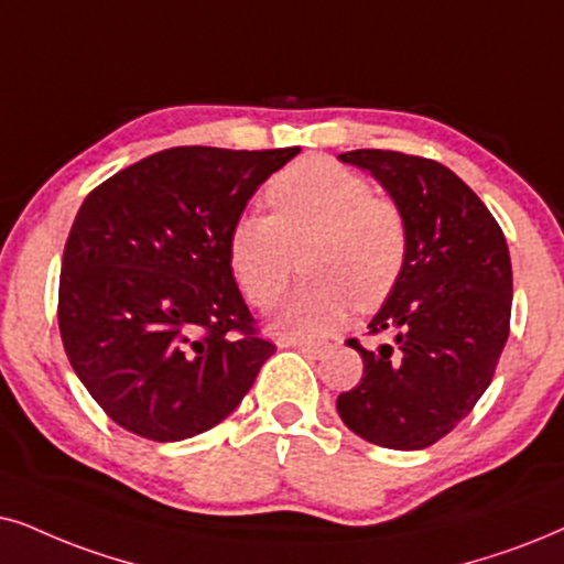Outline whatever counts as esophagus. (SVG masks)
<instances>
[{
	"instance_id": "esophagus-1",
	"label": "esophagus",
	"mask_w": 564,
	"mask_h": 564,
	"mask_svg": "<svg viewBox=\"0 0 564 564\" xmlns=\"http://www.w3.org/2000/svg\"><path fill=\"white\" fill-rule=\"evenodd\" d=\"M289 346L299 348V351L312 356V359H323V356L330 351V346H327V344H306V340H291Z\"/></svg>"
}]
</instances>
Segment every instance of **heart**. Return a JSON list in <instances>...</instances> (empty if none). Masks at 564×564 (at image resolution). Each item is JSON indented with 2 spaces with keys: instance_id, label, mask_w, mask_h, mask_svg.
<instances>
[{
  "instance_id": "obj_1",
  "label": "heart",
  "mask_w": 564,
  "mask_h": 564,
  "mask_svg": "<svg viewBox=\"0 0 564 564\" xmlns=\"http://www.w3.org/2000/svg\"><path fill=\"white\" fill-rule=\"evenodd\" d=\"M270 213L247 210L226 234V262L241 294L273 310L302 252L299 286L275 319L289 338H319L344 323L351 304L375 310L393 294L409 260V224L390 197L356 171L304 159L278 171L265 187Z\"/></svg>"
}]
</instances>
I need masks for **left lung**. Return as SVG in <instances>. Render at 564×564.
I'll return each mask as SVG.
<instances>
[{"instance_id":"8db88e82","label":"left lung","mask_w":564,"mask_h":564,"mask_svg":"<svg viewBox=\"0 0 564 564\" xmlns=\"http://www.w3.org/2000/svg\"><path fill=\"white\" fill-rule=\"evenodd\" d=\"M409 224L405 270L369 323L393 344L367 351L356 388L338 395L348 430L390 451H422L451 434L489 388L510 335L512 268L487 205L451 169L398 151H348Z\"/></svg>"}]
</instances>
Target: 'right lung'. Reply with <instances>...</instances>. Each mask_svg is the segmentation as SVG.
Returning <instances> with one entry per match:
<instances>
[{
	"label": "right lung",
	"mask_w": 564,
	"mask_h": 564,
	"mask_svg": "<svg viewBox=\"0 0 564 564\" xmlns=\"http://www.w3.org/2000/svg\"><path fill=\"white\" fill-rule=\"evenodd\" d=\"M299 148L153 153L85 197L64 245L59 333L106 416L153 442L208 432L275 346L226 262L247 199Z\"/></svg>",
	"instance_id": "obj_1"
}]
</instances>
